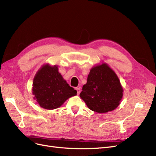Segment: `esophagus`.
Returning a JSON list of instances; mask_svg holds the SVG:
<instances>
[{"label":"esophagus","instance_id":"esophagus-1","mask_svg":"<svg viewBox=\"0 0 156 156\" xmlns=\"http://www.w3.org/2000/svg\"><path fill=\"white\" fill-rule=\"evenodd\" d=\"M76 90H77V94L79 95V94H80V92H81V87H77Z\"/></svg>","mask_w":156,"mask_h":156}]
</instances>
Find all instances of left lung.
<instances>
[{"instance_id":"1","label":"left lung","mask_w":156,"mask_h":156,"mask_svg":"<svg viewBox=\"0 0 156 156\" xmlns=\"http://www.w3.org/2000/svg\"><path fill=\"white\" fill-rule=\"evenodd\" d=\"M123 91L115 72L103 63L90 71L80 97L90 110L105 113L115 110L120 105Z\"/></svg>"}]
</instances>
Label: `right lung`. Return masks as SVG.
Segmentation results:
<instances>
[{"instance_id":"obj_1","label":"right lung","mask_w":156,"mask_h":156,"mask_svg":"<svg viewBox=\"0 0 156 156\" xmlns=\"http://www.w3.org/2000/svg\"><path fill=\"white\" fill-rule=\"evenodd\" d=\"M32 94L40 106L45 109L58 108L69 98L77 95L58 72L57 66L44 65L33 80Z\"/></svg>"}]
</instances>
